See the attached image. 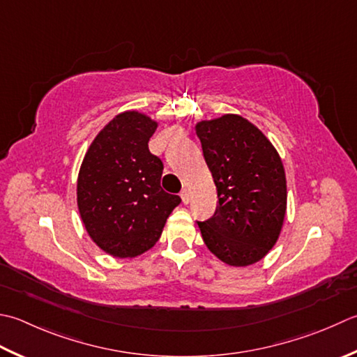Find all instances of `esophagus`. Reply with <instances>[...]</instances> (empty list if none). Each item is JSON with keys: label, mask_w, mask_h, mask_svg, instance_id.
Listing matches in <instances>:
<instances>
[{"label": "esophagus", "mask_w": 357, "mask_h": 357, "mask_svg": "<svg viewBox=\"0 0 357 357\" xmlns=\"http://www.w3.org/2000/svg\"><path fill=\"white\" fill-rule=\"evenodd\" d=\"M181 199H183L184 204H188V202H190V190H188V188H184V190L181 192Z\"/></svg>", "instance_id": "esophagus-1"}]
</instances>
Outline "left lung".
<instances>
[{
  "label": "left lung",
  "instance_id": "left-lung-1",
  "mask_svg": "<svg viewBox=\"0 0 357 357\" xmlns=\"http://www.w3.org/2000/svg\"><path fill=\"white\" fill-rule=\"evenodd\" d=\"M212 173L218 208L198 222L208 250L229 266L260 261L280 236L286 215V176L275 146L254 123L225 114L197 123Z\"/></svg>",
  "mask_w": 357,
  "mask_h": 357
}]
</instances>
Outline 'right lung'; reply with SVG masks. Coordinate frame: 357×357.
<instances>
[{
    "label": "right lung",
    "mask_w": 357,
    "mask_h": 357,
    "mask_svg": "<svg viewBox=\"0 0 357 357\" xmlns=\"http://www.w3.org/2000/svg\"><path fill=\"white\" fill-rule=\"evenodd\" d=\"M158 122L139 111L117 114L91 142L77 178V206L88 235L117 258L144 254L159 240L181 198L160 187L164 164L149 141Z\"/></svg>",
    "instance_id": "add662e5"
}]
</instances>
